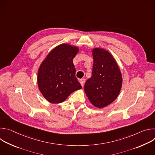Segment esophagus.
Segmentation results:
<instances>
[{"label":"esophagus","instance_id":"obj_1","mask_svg":"<svg viewBox=\"0 0 155 155\" xmlns=\"http://www.w3.org/2000/svg\"><path fill=\"white\" fill-rule=\"evenodd\" d=\"M79 82L80 83L81 85L82 86H83V85H84V79H83V78H81V79H79Z\"/></svg>","mask_w":155,"mask_h":155}]
</instances>
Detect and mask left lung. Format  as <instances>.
Wrapping results in <instances>:
<instances>
[{"instance_id": "1", "label": "left lung", "mask_w": 155, "mask_h": 155, "mask_svg": "<svg viewBox=\"0 0 155 155\" xmlns=\"http://www.w3.org/2000/svg\"><path fill=\"white\" fill-rule=\"evenodd\" d=\"M92 54V76L86 81L84 90L90 102L102 108L112 104L120 94L122 74L115 59L107 50L94 48Z\"/></svg>"}]
</instances>
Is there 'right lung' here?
I'll list each match as a JSON object with an SVG mask.
<instances>
[{"label":"right lung","mask_w":155,"mask_h":155,"mask_svg":"<svg viewBox=\"0 0 155 155\" xmlns=\"http://www.w3.org/2000/svg\"><path fill=\"white\" fill-rule=\"evenodd\" d=\"M79 48L62 43L54 48L41 62L37 73L38 89L49 102H64L81 86L75 77L73 59Z\"/></svg>","instance_id":"add662e5"}]
</instances>
